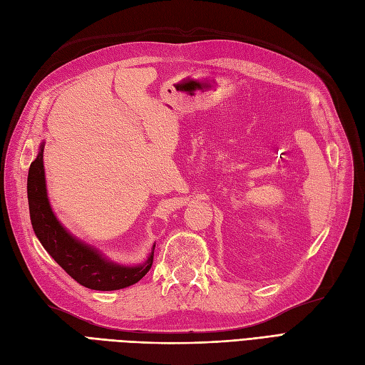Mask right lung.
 <instances>
[{"mask_svg": "<svg viewBox=\"0 0 365 365\" xmlns=\"http://www.w3.org/2000/svg\"><path fill=\"white\" fill-rule=\"evenodd\" d=\"M43 148L44 145L40 146L38 155L29 168L27 200H29L34 231L44 250L64 272L86 288L110 292V289H120L138 282L153 267L154 248L143 265L121 267L101 257L97 250L89 248L77 239H73L61 227V223L51 210L48 192H46Z\"/></svg>", "mask_w": 365, "mask_h": 365, "instance_id": "1", "label": "right lung"}]
</instances>
